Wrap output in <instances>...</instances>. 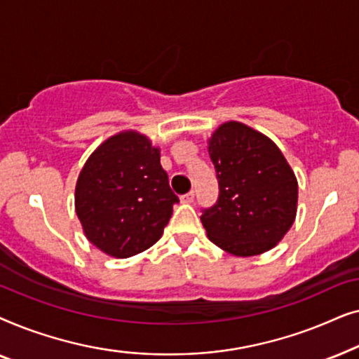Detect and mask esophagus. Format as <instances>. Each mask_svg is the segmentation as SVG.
Listing matches in <instances>:
<instances>
[{"label":"esophagus","instance_id":"obj_1","mask_svg":"<svg viewBox=\"0 0 359 359\" xmlns=\"http://www.w3.org/2000/svg\"><path fill=\"white\" fill-rule=\"evenodd\" d=\"M194 201V191H189L188 194L181 196V203L183 204H191Z\"/></svg>","mask_w":359,"mask_h":359}]
</instances>
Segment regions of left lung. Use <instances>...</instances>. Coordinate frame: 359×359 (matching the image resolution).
Returning <instances> with one entry per match:
<instances>
[{"label": "left lung", "mask_w": 359, "mask_h": 359, "mask_svg": "<svg viewBox=\"0 0 359 359\" xmlns=\"http://www.w3.org/2000/svg\"><path fill=\"white\" fill-rule=\"evenodd\" d=\"M219 199L201 215L209 240L235 257L274 248L297 214V178L278 145L262 132L229 121L208 139Z\"/></svg>", "instance_id": "1"}]
</instances>
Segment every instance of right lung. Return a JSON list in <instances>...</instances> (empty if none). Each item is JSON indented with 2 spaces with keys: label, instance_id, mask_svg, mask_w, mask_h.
<instances>
[{
  "label": "right lung",
  "instance_id": "1",
  "mask_svg": "<svg viewBox=\"0 0 359 359\" xmlns=\"http://www.w3.org/2000/svg\"><path fill=\"white\" fill-rule=\"evenodd\" d=\"M160 149L137 130L106 139L78 175L75 210L83 233L102 253L129 258L163 235L178 203Z\"/></svg>",
  "mask_w": 359,
  "mask_h": 359
}]
</instances>
